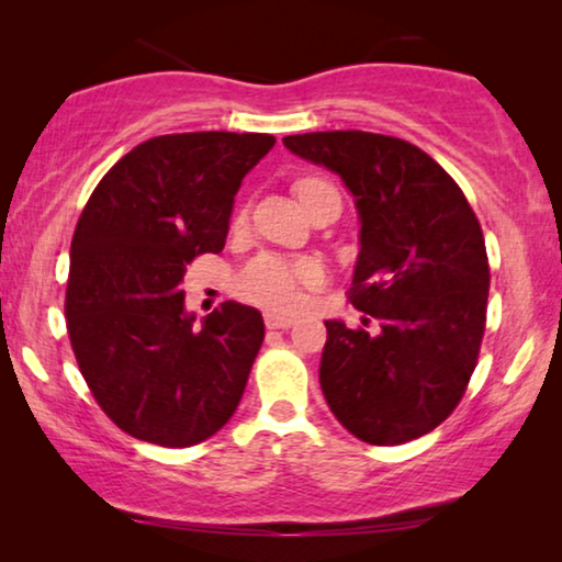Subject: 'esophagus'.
I'll return each mask as SVG.
<instances>
[{"label": "esophagus", "mask_w": 562, "mask_h": 562, "mask_svg": "<svg viewBox=\"0 0 562 562\" xmlns=\"http://www.w3.org/2000/svg\"><path fill=\"white\" fill-rule=\"evenodd\" d=\"M266 327L268 329H289L294 325V317H286V314H276V312H266Z\"/></svg>", "instance_id": "1"}]
</instances>
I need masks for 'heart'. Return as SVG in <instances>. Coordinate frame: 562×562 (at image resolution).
<instances>
[{
  "instance_id": "obj_1",
  "label": "heart",
  "mask_w": 562,
  "mask_h": 562,
  "mask_svg": "<svg viewBox=\"0 0 562 562\" xmlns=\"http://www.w3.org/2000/svg\"><path fill=\"white\" fill-rule=\"evenodd\" d=\"M322 279L317 260L258 256L237 276V294L268 310L289 312L299 304V286Z\"/></svg>"
}]
</instances>
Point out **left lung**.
<instances>
[{"mask_svg": "<svg viewBox=\"0 0 562 562\" xmlns=\"http://www.w3.org/2000/svg\"><path fill=\"white\" fill-rule=\"evenodd\" d=\"M283 145L356 199L350 302L379 322L373 333L325 322L322 394L358 440H417L450 417L479 360L488 299L479 220L445 168L398 137L335 130Z\"/></svg>", "mask_w": 562, "mask_h": 562, "instance_id": "1", "label": "left lung"}]
</instances>
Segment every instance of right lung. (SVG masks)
I'll list each match as a JSON object with an SVG mask.
<instances>
[{
    "label": "right lung",
    "instance_id": "right-lung-1",
    "mask_svg": "<svg viewBox=\"0 0 562 562\" xmlns=\"http://www.w3.org/2000/svg\"><path fill=\"white\" fill-rule=\"evenodd\" d=\"M273 143L260 133L150 137L83 206L68 337L99 406L137 440L189 448L220 432L240 404L263 317L225 302L196 329L181 281L196 256L225 248L237 189Z\"/></svg>",
    "mask_w": 562,
    "mask_h": 562
}]
</instances>
